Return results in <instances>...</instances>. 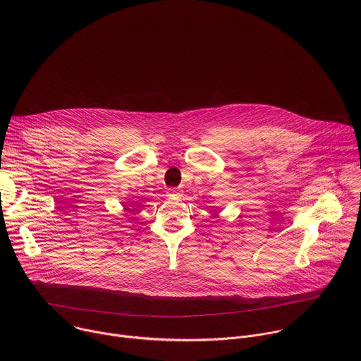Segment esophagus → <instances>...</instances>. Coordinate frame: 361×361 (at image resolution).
<instances>
[{"label":"esophagus","instance_id":"34e87169","mask_svg":"<svg viewBox=\"0 0 361 361\" xmlns=\"http://www.w3.org/2000/svg\"><path fill=\"white\" fill-rule=\"evenodd\" d=\"M167 195L169 197H180L181 195V190L180 188H169L167 190Z\"/></svg>","mask_w":361,"mask_h":361}]
</instances>
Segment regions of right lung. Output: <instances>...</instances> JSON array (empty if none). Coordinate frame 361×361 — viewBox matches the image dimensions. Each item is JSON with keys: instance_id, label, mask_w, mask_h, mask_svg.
Listing matches in <instances>:
<instances>
[{"instance_id": "obj_1", "label": "right lung", "mask_w": 361, "mask_h": 361, "mask_svg": "<svg viewBox=\"0 0 361 361\" xmlns=\"http://www.w3.org/2000/svg\"><path fill=\"white\" fill-rule=\"evenodd\" d=\"M130 207H134V205H126V207H124V212L126 213H130L131 212V209Z\"/></svg>"}]
</instances>
